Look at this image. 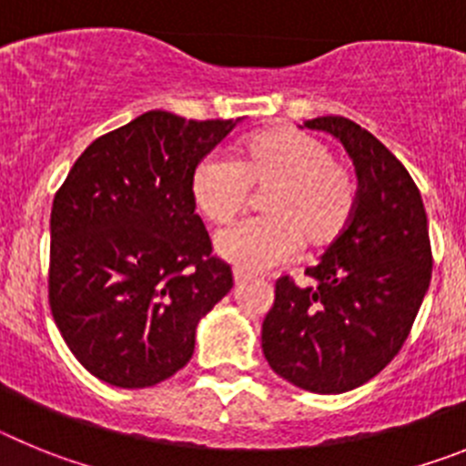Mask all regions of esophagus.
I'll return each mask as SVG.
<instances>
[{"label": "esophagus", "instance_id": "1", "mask_svg": "<svg viewBox=\"0 0 466 466\" xmlns=\"http://www.w3.org/2000/svg\"><path fill=\"white\" fill-rule=\"evenodd\" d=\"M252 278H254L252 273H247V270H242V268L233 270V279H236V284H245V282H249Z\"/></svg>", "mask_w": 466, "mask_h": 466}]
</instances>
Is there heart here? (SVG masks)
Returning <instances> with one entry per match:
<instances>
[{
    "label": "heart",
    "mask_w": 466,
    "mask_h": 466,
    "mask_svg": "<svg viewBox=\"0 0 466 466\" xmlns=\"http://www.w3.org/2000/svg\"><path fill=\"white\" fill-rule=\"evenodd\" d=\"M193 208L226 226L247 208L249 191H266L261 219L217 236V254L245 270L289 261L300 245L324 252L348 230L360 203L355 172L333 158L324 139L296 127H270L245 139L233 160L208 154L188 179Z\"/></svg>",
    "instance_id": "obj_1"
}]
</instances>
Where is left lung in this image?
Masks as SVG:
<instances>
[{"label":"left lung","instance_id":"obj_1","mask_svg":"<svg viewBox=\"0 0 466 466\" xmlns=\"http://www.w3.org/2000/svg\"><path fill=\"white\" fill-rule=\"evenodd\" d=\"M339 137L355 163L360 203L348 230L306 268L312 287L275 282L261 345L270 369L315 394L364 385L409 339L431 279L427 214L413 177L380 139L345 116L303 123Z\"/></svg>","mask_w":466,"mask_h":466}]
</instances>
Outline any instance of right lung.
Masks as SVG:
<instances>
[{
    "label": "right lung",
    "instance_id": "add662e5",
    "mask_svg": "<svg viewBox=\"0 0 466 466\" xmlns=\"http://www.w3.org/2000/svg\"><path fill=\"white\" fill-rule=\"evenodd\" d=\"M236 123L147 111L95 139L57 188L48 306L95 378L139 390L175 376L198 319L233 287L188 179Z\"/></svg>",
    "mask_w": 466,
    "mask_h": 466
}]
</instances>
